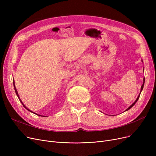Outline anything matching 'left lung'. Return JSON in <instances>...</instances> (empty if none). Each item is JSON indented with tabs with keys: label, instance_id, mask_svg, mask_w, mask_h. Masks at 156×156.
Returning <instances> with one entry per match:
<instances>
[{
	"label": "left lung",
	"instance_id": "8db88e82",
	"mask_svg": "<svg viewBox=\"0 0 156 156\" xmlns=\"http://www.w3.org/2000/svg\"><path fill=\"white\" fill-rule=\"evenodd\" d=\"M142 62H143V61L142 60ZM144 83H145V78H144V83H143V84H142V87H141V89H140V94H139V95H138V97L136 98V99L135 100V101L132 104V105H131L130 106H129V107L128 108V109H126L125 111H128V110H129V109H131V108H132V107H133V106L136 104V102H137V101L138 100V99H139V97H140V94H141V92L142 91V90H143V88H144Z\"/></svg>",
	"mask_w": 156,
	"mask_h": 156
}]
</instances>
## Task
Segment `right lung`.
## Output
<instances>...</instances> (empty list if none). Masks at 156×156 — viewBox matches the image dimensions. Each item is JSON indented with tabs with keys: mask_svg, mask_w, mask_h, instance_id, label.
<instances>
[{
	"mask_svg": "<svg viewBox=\"0 0 156 156\" xmlns=\"http://www.w3.org/2000/svg\"><path fill=\"white\" fill-rule=\"evenodd\" d=\"M13 84H14V90H15V92H16V95H17V96L18 97V98H19V99H20V101L21 102V104H23V105L24 106V108H25L28 111H30V112H33L31 111H30L29 109H28L25 105H24V104L23 103V102L21 101V100L20 99V97H19V95H18V92H17V90H16V87H15V85H14V81L13 82ZM37 115H38V116H42V115H39V114H37Z\"/></svg>",
	"mask_w": 156,
	"mask_h": 156,
	"instance_id": "add662e5",
	"label": "right lung"
}]
</instances>
